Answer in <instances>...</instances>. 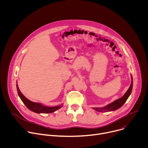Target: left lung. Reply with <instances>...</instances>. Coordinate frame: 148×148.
Listing matches in <instances>:
<instances>
[{
    "instance_id": "left-lung-1",
    "label": "left lung",
    "mask_w": 148,
    "mask_h": 148,
    "mask_svg": "<svg viewBox=\"0 0 148 148\" xmlns=\"http://www.w3.org/2000/svg\"><path fill=\"white\" fill-rule=\"evenodd\" d=\"M131 84L130 88L125 92V94L120 98L115 100V101L112 102V103L107 105V106L102 108H93V109L98 112H110V111H115L119 108H121L122 105L125 103V102L128 99V97L131 94L133 87V78L132 76L131 75Z\"/></svg>"
}]
</instances>
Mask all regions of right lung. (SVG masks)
<instances>
[{
    "instance_id": "obj_1",
    "label": "right lung",
    "mask_w": 148,
    "mask_h": 148,
    "mask_svg": "<svg viewBox=\"0 0 148 148\" xmlns=\"http://www.w3.org/2000/svg\"><path fill=\"white\" fill-rule=\"evenodd\" d=\"M16 87H17V91L18 95L19 97L20 98L21 100L22 101L23 103L26 105V107L30 110V111L37 113V114H41V113H43V114H47V113H52L53 112H55L56 111L58 110V109L61 108L62 107V105H57V106L55 107H46L45 106V105H42L40 103H37V102H32L30 100H29L27 98H26L23 94L20 91L17 84H16Z\"/></svg>"
}]
</instances>
